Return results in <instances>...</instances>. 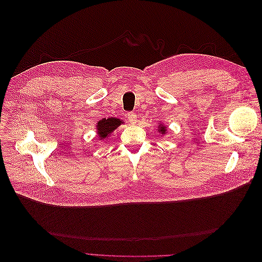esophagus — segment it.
I'll return each mask as SVG.
<instances>
[{
	"instance_id": "obj_1",
	"label": "esophagus",
	"mask_w": 262,
	"mask_h": 262,
	"mask_svg": "<svg viewBox=\"0 0 262 262\" xmlns=\"http://www.w3.org/2000/svg\"><path fill=\"white\" fill-rule=\"evenodd\" d=\"M126 118H128V121L131 123V124H136L137 123V121H138V117H137V115L134 114V113H128L126 114V116H125Z\"/></svg>"
}]
</instances>
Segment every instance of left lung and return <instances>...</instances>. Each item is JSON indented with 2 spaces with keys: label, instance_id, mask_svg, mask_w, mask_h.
<instances>
[{
  "label": "left lung",
  "instance_id": "left-lung-1",
  "mask_svg": "<svg viewBox=\"0 0 262 262\" xmlns=\"http://www.w3.org/2000/svg\"><path fill=\"white\" fill-rule=\"evenodd\" d=\"M166 131H167V128L164 124H160L158 125V132H161L162 134H165Z\"/></svg>",
  "mask_w": 262,
  "mask_h": 262
}]
</instances>
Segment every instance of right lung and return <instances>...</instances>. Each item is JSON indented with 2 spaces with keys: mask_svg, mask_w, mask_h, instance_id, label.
<instances>
[{
  "mask_svg": "<svg viewBox=\"0 0 262 262\" xmlns=\"http://www.w3.org/2000/svg\"><path fill=\"white\" fill-rule=\"evenodd\" d=\"M121 123H123L122 120L114 117L108 119H101L96 125L99 140H106L109 137V134L113 133Z\"/></svg>",
  "mask_w": 262,
  "mask_h": 262,
  "instance_id": "1",
  "label": "right lung"
}]
</instances>
